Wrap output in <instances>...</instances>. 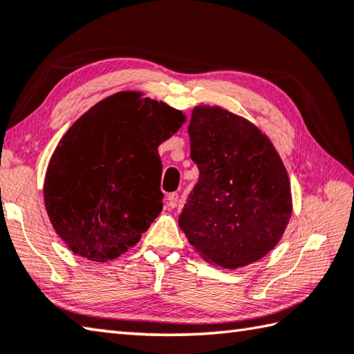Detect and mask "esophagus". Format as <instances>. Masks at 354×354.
Listing matches in <instances>:
<instances>
[{
	"mask_svg": "<svg viewBox=\"0 0 354 354\" xmlns=\"http://www.w3.org/2000/svg\"><path fill=\"white\" fill-rule=\"evenodd\" d=\"M178 199H179L178 193H169V196H167V205H169V209H175L176 204H178Z\"/></svg>",
	"mask_w": 354,
	"mask_h": 354,
	"instance_id": "1",
	"label": "esophagus"
}]
</instances>
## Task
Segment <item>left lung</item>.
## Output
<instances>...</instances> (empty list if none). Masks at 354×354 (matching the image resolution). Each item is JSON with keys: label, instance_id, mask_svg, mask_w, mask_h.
Listing matches in <instances>:
<instances>
[{"label": "left lung", "instance_id": "1", "mask_svg": "<svg viewBox=\"0 0 354 354\" xmlns=\"http://www.w3.org/2000/svg\"><path fill=\"white\" fill-rule=\"evenodd\" d=\"M189 135L199 181L179 227L213 266L234 270L262 259L293 212L290 179L274 145L253 122L216 106L193 109Z\"/></svg>", "mask_w": 354, "mask_h": 354}]
</instances>
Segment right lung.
Returning a JSON list of instances; mask_svg holds the SVG:
<instances>
[{"label": "right lung", "instance_id": "right-lung-1", "mask_svg": "<svg viewBox=\"0 0 354 354\" xmlns=\"http://www.w3.org/2000/svg\"><path fill=\"white\" fill-rule=\"evenodd\" d=\"M184 122L162 101L118 92L72 124L48 161L44 204L75 254L106 262L141 239L162 210L158 147Z\"/></svg>", "mask_w": 354, "mask_h": 354}]
</instances>
